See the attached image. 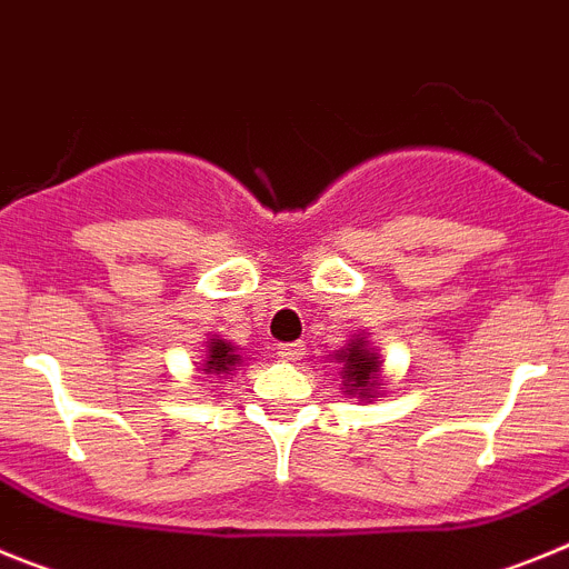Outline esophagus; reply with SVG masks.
<instances>
[{"label": "esophagus", "mask_w": 569, "mask_h": 569, "mask_svg": "<svg viewBox=\"0 0 569 569\" xmlns=\"http://www.w3.org/2000/svg\"><path fill=\"white\" fill-rule=\"evenodd\" d=\"M279 356L284 361H299L305 356V345L301 341H290V345H279Z\"/></svg>", "instance_id": "esophagus-1"}]
</instances>
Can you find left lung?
<instances>
[{"label": "left lung", "instance_id": "left-lung-1", "mask_svg": "<svg viewBox=\"0 0 569 569\" xmlns=\"http://www.w3.org/2000/svg\"><path fill=\"white\" fill-rule=\"evenodd\" d=\"M333 359L336 365H341V393L359 401H376L385 396V387H381V381H385L381 379V370H385L381 365L385 361H381V353L373 347L370 336H353L341 350H336Z\"/></svg>", "mask_w": 569, "mask_h": 569}]
</instances>
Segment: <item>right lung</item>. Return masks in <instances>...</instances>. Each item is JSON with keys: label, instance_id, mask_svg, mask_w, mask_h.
Listing matches in <instances>:
<instances>
[{"label": "right lung", "instance_id": "right-lung-1", "mask_svg": "<svg viewBox=\"0 0 569 569\" xmlns=\"http://www.w3.org/2000/svg\"><path fill=\"white\" fill-rule=\"evenodd\" d=\"M241 347L233 341L222 339V336H210L204 341L202 359L193 361L196 370L204 376H216V379H230L236 367L241 365Z\"/></svg>", "mask_w": 569, "mask_h": 569}]
</instances>
